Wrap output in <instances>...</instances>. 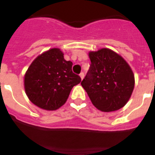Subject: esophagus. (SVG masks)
<instances>
[{
  "instance_id": "esophagus-1",
  "label": "esophagus",
  "mask_w": 155,
  "mask_h": 155,
  "mask_svg": "<svg viewBox=\"0 0 155 155\" xmlns=\"http://www.w3.org/2000/svg\"><path fill=\"white\" fill-rule=\"evenodd\" d=\"M79 75H80V77H81V78H82V79L84 78L85 74H84V73H83V72H82V73H80V74H79Z\"/></svg>"
}]
</instances>
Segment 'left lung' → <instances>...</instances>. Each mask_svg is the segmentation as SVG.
I'll return each mask as SVG.
<instances>
[{"label": "left lung", "instance_id": "left-lung-1", "mask_svg": "<svg viewBox=\"0 0 155 155\" xmlns=\"http://www.w3.org/2000/svg\"><path fill=\"white\" fill-rule=\"evenodd\" d=\"M90 68L81 82L95 108L112 112L123 108L133 91V72L123 57L109 49L91 51Z\"/></svg>", "mask_w": 155, "mask_h": 155}]
</instances>
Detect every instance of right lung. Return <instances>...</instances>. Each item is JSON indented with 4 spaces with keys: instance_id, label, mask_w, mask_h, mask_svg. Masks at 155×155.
I'll return each instance as SVG.
<instances>
[{
    "instance_id": "add662e5",
    "label": "right lung",
    "mask_w": 155,
    "mask_h": 155,
    "mask_svg": "<svg viewBox=\"0 0 155 155\" xmlns=\"http://www.w3.org/2000/svg\"><path fill=\"white\" fill-rule=\"evenodd\" d=\"M72 66L73 63L65 60L58 48L37 57L24 76V88L30 101L46 110H55L64 105L72 88L81 82Z\"/></svg>"
}]
</instances>
